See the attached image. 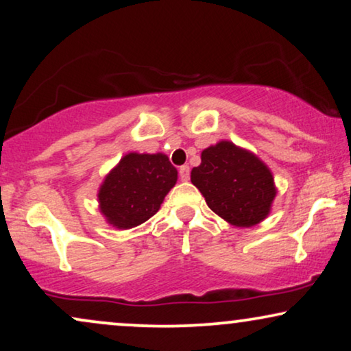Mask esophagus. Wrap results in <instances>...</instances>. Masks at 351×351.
Listing matches in <instances>:
<instances>
[{
  "label": "esophagus",
  "instance_id": "esophagus-1",
  "mask_svg": "<svg viewBox=\"0 0 351 351\" xmlns=\"http://www.w3.org/2000/svg\"><path fill=\"white\" fill-rule=\"evenodd\" d=\"M179 177H180V180H184V182H186L190 179V167L189 166H180L179 167Z\"/></svg>",
  "mask_w": 351,
  "mask_h": 351
}]
</instances>
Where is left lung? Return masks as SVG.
Listing matches in <instances>:
<instances>
[{"instance_id": "8db88e82", "label": "left lung", "mask_w": 351, "mask_h": 351, "mask_svg": "<svg viewBox=\"0 0 351 351\" xmlns=\"http://www.w3.org/2000/svg\"><path fill=\"white\" fill-rule=\"evenodd\" d=\"M191 184L215 214L237 227H252L265 219L276 195L270 169L232 142H219L201 153Z\"/></svg>"}]
</instances>
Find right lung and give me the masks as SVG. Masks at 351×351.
Masks as SVG:
<instances>
[{
	"instance_id": "add662e5",
	"label": "right lung",
	"mask_w": 351,
	"mask_h": 351,
	"mask_svg": "<svg viewBox=\"0 0 351 351\" xmlns=\"http://www.w3.org/2000/svg\"><path fill=\"white\" fill-rule=\"evenodd\" d=\"M177 182L166 155L129 153L105 177L99 190L100 210L117 228L137 227L155 215Z\"/></svg>"
}]
</instances>
